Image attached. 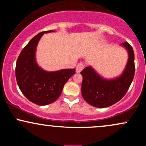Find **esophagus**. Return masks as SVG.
Wrapping results in <instances>:
<instances>
[{
	"mask_svg": "<svg viewBox=\"0 0 146 146\" xmlns=\"http://www.w3.org/2000/svg\"><path fill=\"white\" fill-rule=\"evenodd\" d=\"M84 68V64L83 63H81L80 62L79 64H78V65H77L76 66V72L77 73H80L82 70Z\"/></svg>",
	"mask_w": 146,
	"mask_h": 146,
	"instance_id": "1",
	"label": "esophagus"
}]
</instances>
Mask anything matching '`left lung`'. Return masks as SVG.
<instances>
[{"mask_svg": "<svg viewBox=\"0 0 146 146\" xmlns=\"http://www.w3.org/2000/svg\"><path fill=\"white\" fill-rule=\"evenodd\" d=\"M121 45L128 52V60L125 68L118 78L105 80L95 70L88 66L80 72L83 80L82 95L87 103L97 108H106L121 100L128 91L135 75V54L128 42Z\"/></svg>", "mask_w": 146, "mask_h": 146, "instance_id": "1", "label": "left lung"}]
</instances>
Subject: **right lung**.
<instances>
[{
	"instance_id": "1",
	"label": "right lung",
	"mask_w": 146,
	"mask_h": 146,
	"mask_svg": "<svg viewBox=\"0 0 146 146\" xmlns=\"http://www.w3.org/2000/svg\"><path fill=\"white\" fill-rule=\"evenodd\" d=\"M42 31L33 37L22 50L16 66V78L20 90L30 102L39 106L53 103L62 92L63 87L75 69H62L47 72L38 66L35 54L38 42L44 33Z\"/></svg>"
}]
</instances>
